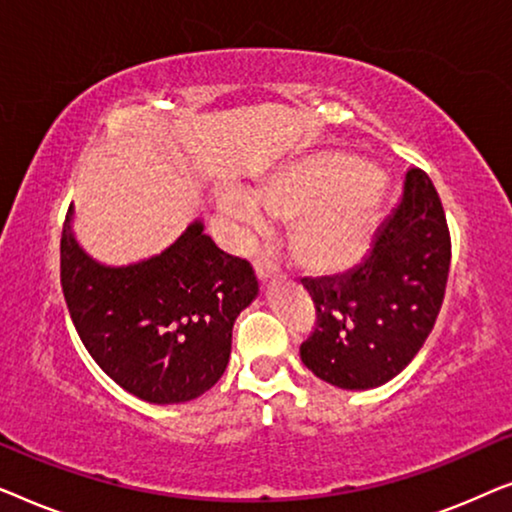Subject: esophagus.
<instances>
[{
    "mask_svg": "<svg viewBox=\"0 0 512 512\" xmlns=\"http://www.w3.org/2000/svg\"><path fill=\"white\" fill-rule=\"evenodd\" d=\"M254 270H256V277L258 279H268V277L275 275V272L279 270V265H277L275 254H272V249L263 247V249L256 251Z\"/></svg>",
    "mask_w": 512,
    "mask_h": 512,
    "instance_id": "34e87169",
    "label": "esophagus"
}]
</instances>
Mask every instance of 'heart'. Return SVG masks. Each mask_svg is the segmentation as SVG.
<instances>
[{"instance_id": "heart-1", "label": "heart", "mask_w": 512, "mask_h": 512, "mask_svg": "<svg viewBox=\"0 0 512 512\" xmlns=\"http://www.w3.org/2000/svg\"><path fill=\"white\" fill-rule=\"evenodd\" d=\"M223 207L247 226L296 221L293 247L314 268H347L366 254L375 223L373 172L359 160L326 153L286 165L254 193L226 191Z\"/></svg>"}]
</instances>
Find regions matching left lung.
<instances>
[{"label": "left lung", "instance_id": "obj_1", "mask_svg": "<svg viewBox=\"0 0 512 512\" xmlns=\"http://www.w3.org/2000/svg\"><path fill=\"white\" fill-rule=\"evenodd\" d=\"M452 240L429 174L410 167L403 200L345 275L303 279L317 321L300 345L314 375L340 389L396 377L429 338L445 298Z\"/></svg>", "mask_w": 512, "mask_h": 512}]
</instances>
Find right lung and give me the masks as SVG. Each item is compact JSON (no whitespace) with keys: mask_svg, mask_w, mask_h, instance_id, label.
I'll use <instances>...</instances> for the list:
<instances>
[{"mask_svg":"<svg viewBox=\"0 0 512 512\" xmlns=\"http://www.w3.org/2000/svg\"><path fill=\"white\" fill-rule=\"evenodd\" d=\"M69 221L72 207L60 284L97 366L149 403H184L212 389L228 366L237 314L258 293L251 265L221 251L195 221L160 256L107 268L83 254Z\"/></svg>","mask_w":512,"mask_h":512,"instance_id":"add662e5","label":"right lung"}]
</instances>
